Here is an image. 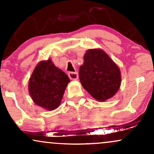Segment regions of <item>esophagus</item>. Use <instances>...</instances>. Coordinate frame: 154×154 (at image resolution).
I'll return each mask as SVG.
<instances>
[{
  "label": "esophagus",
  "instance_id": "esophagus-1",
  "mask_svg": "<svg viewBox=\"0 0 154 154\" xmlns=\"http://www.w3.org/2000/svg\"><path fill=\"white\" fill-rule=\"evenodd\" d=\"M68 76L70 78V79H72V80H77V79H78V74H77V72H69Z\"/></svg>",
  "mask_w": 154,
  "mask_h": 154
}]
</instances>
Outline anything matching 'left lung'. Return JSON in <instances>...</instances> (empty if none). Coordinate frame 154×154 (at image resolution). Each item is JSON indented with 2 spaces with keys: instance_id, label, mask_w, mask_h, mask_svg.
Wrapping results in <instances>:
<instances>
[{
  "instance_id": "8db88e82",
  "label": "left lung",
  "mask_w": 154,
  "mask_h": 154,
  "mask_svg": "<svg viewBox=\"0 0 154 154\" xmlns=\"http://www.w3.org/2000/svg\"><path fill=\"white\" fill-rule=\"evenodd\" d=\"M79 77L85 89L99 101L116 94L121 84L119 69L104 51L91 49L84 56Z\"/></svg>"
}]
</instances>
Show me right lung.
<instances>
[{
	"instance_id": "add662e5",
	"label": "right lung",
	"mask_w": 154,
	"mask_h": 154,
	"mask_svg": "<svg viewBox=\"0 0 154 154\" xmlns=\"http://www.w3.org/2000/svg\"><path fill=\"white\" fill-rule=\"evenodd\" d=\"M69 82L68 76L51 59L41 61L35 67L29 79V94L38 106L54 110L60 105Z\"/></svg>"
}]
</instances>
